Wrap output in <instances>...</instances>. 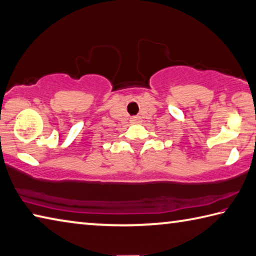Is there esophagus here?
<instances>
[{"instance_id": "esophagus-1", "label": "esophagus", "mask_w": 256, "mask_h": 256, "mask_svg": "<svg viewBox=\"0 0 256 256\" xmlns=\"http://www.w3.org/2000/svg\"><path fill=\"white\" fill-rule=\"evenodd\" d=\"M131 122L132 123H138V122H141V118H138V116H136V118H131Z\"/></svg>"}]
</instances>
